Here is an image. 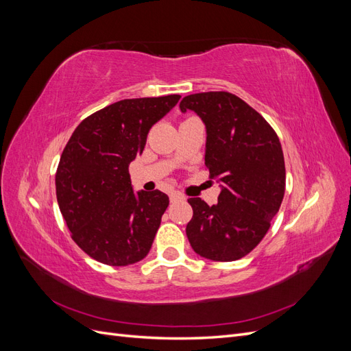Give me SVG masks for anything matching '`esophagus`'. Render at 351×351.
I'll use <instances>...</instances> for the list:
<instances>
[{"instance_id":"1","label":"esophagus","mask_w":351,"mask_h":351,"mask_svg":"<svg viewBox=\"0 0 351 351\" xmlns=\"http://www.w3.org/2000/svg\"><path fill=\"white\" fill-rule=\"evenodd\" d=\"M184 199L186 197L182 193H177V192H173L171 195H169V200H171L173 204H174V202H183Z\"/></svg>"}]
</instances>
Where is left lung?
Returning <instances> with one entry per match:
<instances>
[{"mask_svg": "<svg viewBox=\"0 0 351 351\" xmlns=\"http://www.w3.org/2000/svg\"><path fill=\"white\" fill-rule=\"evenodd\" d=\"M180 110L195 111L206 125L205 165L218 178V204L187 202L186 227L202 258L231 262L246 256L267 234L285 192V165L277 133L263 117L230 92L184 97Z\"/></svg>", "mask_w": 351, "mask_h": 351, "instance_id": "8db88e82", "label": "left lung"}]
</instances>
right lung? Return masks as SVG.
<instances>
[{"mask_svg": "<svg viewBox=\"0 0 351 351\" xmlns=\"http://www.w3.org/2000/svg\"><path fill=\"white\" fill-rule=\"evenodd\" d=\"M180 98L114 102L73 132L57 168V200L71 239L92 259L125 267L149 253L169 199L159 190L134 193L129 165Z\"/></svg>", "mask_w": 351, "mask_h": 351, "instance_id": "right-lung-1", "label": "right lung"}]
</instances>
